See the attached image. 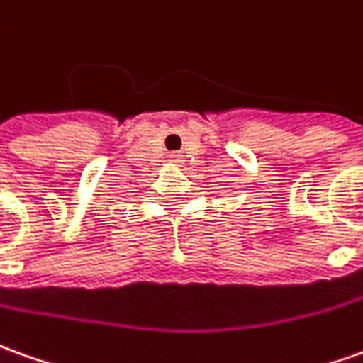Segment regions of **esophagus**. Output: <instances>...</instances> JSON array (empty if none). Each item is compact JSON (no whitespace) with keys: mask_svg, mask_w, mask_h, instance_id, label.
<instances>
[{"mask_svg":"<svg viewBox=\"0 0 363 363\" xmlns=\"http://www.w3.org/2000/svg\"><path fill=\"white\" fill-rule=\"evenodd\" d=\"M171 161H173V163H179V161H181V155H171Z\"/></svg>","mask_w":363,"mask_h":363,"instance_id":"obj_1","label":"esophagus"}]
</instances>
